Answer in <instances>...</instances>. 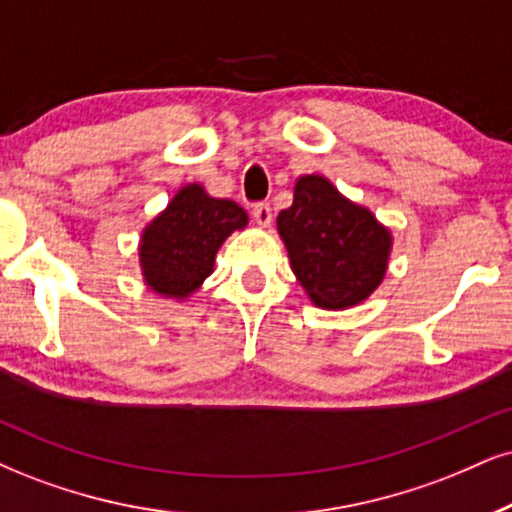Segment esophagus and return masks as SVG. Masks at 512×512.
I'll list each match as a JSON object with an SVG mask.
<instances>
[{
    "label": "esophagus",
    "mask_w": 512,
    "mask_h": 512,
    "mask_svg": "<svg viewBox=\"0 0 512 512\" xmlns=\"http://www.w3.org/2000/svg\"><path fill=\"white\" fill-rule=\"evenodd\" d=\"M251 216H254V220L258 225H270V220H273V208H270V204H266V201H261V204H254V208H251Z\"/></svg>",
    "instance_id": "obj_1"
}]
</instances>
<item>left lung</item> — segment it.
I'll list each match as a JSON object with an SVG mask.
<instances>
[{
    "label": "left lung",
    "mask_w": 512,
    "mask_h": 512,
    "mask_svg": "<svg viewBox=\"0 0 512 512\" xmlns=\"http://www.w3.org/2000/svg\"><path fill=\"white\" fill-rule=\"evenodd\" d=\"M277 230L292 270L318 308H349L380 287L391 235L368 208L353 204L320 175L299 178L294 204L280 211Z\"/></svg>",
    "instance_id": "8db88e82"
}]
</instances>
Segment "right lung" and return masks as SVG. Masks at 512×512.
<instances>
[{
	"label": "right lung",
	"instance_id": "1",
	"mask_svg": "<svg viewBox=\"0 0 512 512\" xmlns=\"http://www.w3.org/2000/svg\"><path fill=\"white\" fill-rule=\"evenodd\" d=\"M246 220L235 201L208 197L201 185L182 187L142 235L140 266L149 289L185 299L213 273L220 244Z\"/></svg>",
	"mask_w": 512,
	"mask_h": 512
}]
</instances>
